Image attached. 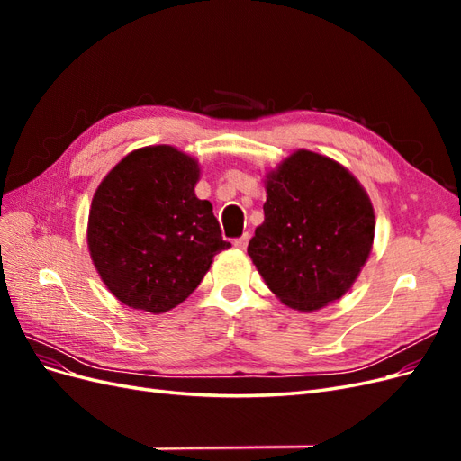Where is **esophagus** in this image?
<instances>
[{"label":"esophagus","instance_id":"esophagus-1","mask_svg":"<svg viewBox=\"0 0 461 461\" xmlns=\"http://www.w3.org/2000/svg\"><path fill=\"white\" fill-rule=\"evenodd\" d=\"M248 240H249V234L246 232V234H242V236H240V239H236V240H234V246L239 248V249H244V248L248 246Z\"/></svg>","mask_w":461,"mask_h":461}]
</instances>
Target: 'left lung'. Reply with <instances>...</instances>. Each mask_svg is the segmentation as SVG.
I'll use <instances>...</instances> for the list:
<instances>
[{
  "label": "left lung",
  "instance_id": "8db88e82",
  "mask_svg": "<svg viewBox=\"0 0 461 461\" xmlns=\"http://www.w3.org/2000/svg\"><path fill=\"white\" fill-rule=\"evenodd\" d=\"M265 221L248 244L265 285L292 310L317 312L356 283L375 236L366 188L344 165L296 149L265 175Z\"/></svg>",
  "mask_w": 461,
  "mask_h": 461
}]
</instances>
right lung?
<instances>
[{"label": "right lung", "instance_id": "obj_1", "mask_svg": "<svg viewBox=\"0 0 461 461\" xmlns=\"http://www.w3.org/2000/svg\"><path fill=\"white\" fill-rule=\"evenodd\" d=\"M200 165L175 146L122 158L97 186L88 249L104 285L134 310L165 313L183 303L230 248L213 205L196 196Z\"/></svg>", "mask_w": 461, "mask_h": 461}]
</instances>
